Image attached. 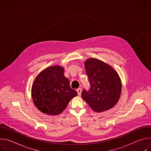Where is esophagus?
Listing matches in <instances>:
<instances>
[{"label": "esophagus", "instance_id": "obj_1", "mask_svg": "<svg viewBox=\"0 0 151 151\" xmlns=\"http://www.w3.org/2000/svg\"><path fill=\"white\" fill-rule=\"evenodd\" d=\"M76 91H77V93H78V94L79 96H80V95L81 94V93H82V90H81V88H78V89L76 90Z\"/></svg>", "mask_w": 151, "mask_h": 151}]
</instances>
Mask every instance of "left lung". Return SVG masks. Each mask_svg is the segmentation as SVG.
Returning <instances> with one entry per match:
<instances>
[{
  "label": "left lung",
  "mask_w": 151,
  "mask_h": 151,
  "mask_svg": "<svg viewBox=\"0 0 151 151\" xmlns=\"http://www.w3.org/2000/svg\"><path fill=\"white\" fill-rule=\"evenodd\" d=\"M91 88L82 91V97L97 112L109 110L118 101L122 83L117 72L108 64L95 58L84 62Z\"/></svg>",
  "instance_id": "1"
}]
</instances>
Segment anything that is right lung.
I'll return each mask as SVG.
<instances>
[{
    "label": "right lung",
    "instance_id": "right-lung-1",
    "mask_svg": "<svg viewBox=\"0 0 151 151\" xmlns=\"http://www.w3.org/2000/svg\"><path fill=\"white\" fill-rule=\"evenodd\" d=\"M64 69L50 66L40 72L32 87L35 106L42 113L55 116L66 108L70 100L78 95L71 88L69 80L64 75Z\"/></svg>",
    "mask_w": 151,
    "mask_h": 151
}]
</instances>
